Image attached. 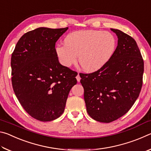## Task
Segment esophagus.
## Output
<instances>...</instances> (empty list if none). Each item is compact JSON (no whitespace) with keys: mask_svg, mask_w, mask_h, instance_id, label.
<instances>
[{"mask_svg":"<svg viewBox=\"0 0 151 151\" xmlns=\"http://www.w3.org/2000/svg\"><path fill=\"white\" fill-rule=\"evenodd\" d=\"M76 80H77L78 82H80V81H81V76H80V75H78V74L77 75V76H76Z\"/></svg>","mask_w":151,"mask_h":151,"instance_id":"1","label":"esophagus"}]
</instances>
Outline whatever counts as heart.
Instances as JSON below:
<instances>
[{
  "instance_id": "heart-1",
  "label": "heart",
  "mask_w": 151,
  "mask_h": 151,
  "mask_svg": "<svg viewBox=\"0 0 151 151\" xmlns=\"http://www.w3.org/2000/svg\"><path fill=\"white\" fill-rule=\"evenodd\" d=\"M58 45L56 54L63 66L69 67L78 63L86 72L100 69L109 62L116 48V40L109 32L83 30L69 33Z\"/></svg>"
}]
</instances>
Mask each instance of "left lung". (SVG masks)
<instances>
[{"label": "left lung", "instance_id": "obj_1", "mask_svg": "<svg viewBox=\"0 0 151 151\" xmlns=\"http://www.w3.org/2000/svg\"><path fill=\"white\" fill-rule=\"evenodd\" d=\"M118 45L105 65L95 72L80 73L86 111L91 118L111 122L127 113L139 96L144 61L134 39L118 29Z\"/></svg>", "mask_w": 151, "mask_h": 151}]
</instances>
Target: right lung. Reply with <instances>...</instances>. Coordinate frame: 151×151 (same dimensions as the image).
<instances>
[{
  "label": "right lung",
  "mask_w": 151,
  "mask_h": 151,
  "mask_svg": "<svg viewBox=\"0 0 151 151\" xmlns=\"http://www.w3.org/2000/svg\"><path fill=\"white\" fill-rule=\"evenodd\" d=\"M68 27H40L25 33L11 57L12 85L15 95L32 118L50 121L65 111L77 73L60 64L55 44Z\"/></svg>",
  "instance_id": "obj_1"
}]
</instances>
